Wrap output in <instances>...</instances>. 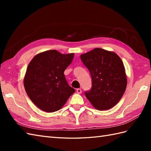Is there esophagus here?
Wrapping results in <instances>:
<instances>
[{"instance_id":"obj_1","label":"esophagus","mask_w":151,"mask_h":151,"mask_svg":"<svg viewBox=\"0 0 151 151\" xmlns=\"http://www.w3.org/2000/svg\"><path fill=\"white\" fill-rule=\"evenodd\" d=\"M76 92L78 93H79V94H81V93H82V89H80V88H78V89H76Z\"/></svg>"}]
</instances>
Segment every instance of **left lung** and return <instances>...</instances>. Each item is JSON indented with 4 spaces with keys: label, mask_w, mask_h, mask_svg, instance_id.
<instances>
[{
    "label": "left lung",
    "mask_w": 151,
    "mask_h": 151,
    "mask_svg": "<svg viewBox=\"0 0 151 151\" xmlns=\"http://www.w3.org/2000/svg\"><path fill=\"white\" fill-rule=\"evenodd\" d=\"M81 58L90 73L92 86L85 95L99 110L114 107L126 90L127 79L121 59L117 54L96 48L82 54Z\"/></svg>",
    "instance_id": "1"
}]
</instances>
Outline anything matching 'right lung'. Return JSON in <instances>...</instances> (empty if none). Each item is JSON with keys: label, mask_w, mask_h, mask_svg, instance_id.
<instances>
[{"label": "right lung", "mask_w": 151, "mask_h": 151, "mask_svg": "<svg viewBox=\"0 0 151 151\" xmlns=\"http://www.w3.org/2000/svg\"><path fill=\"white\" fill-rule=\"evenodd\" d=\"M73 58V53L62 54L50 50L37 54L28 64L24 78L25 91L41 110H59L75 92L64 75Z\"/></svg>", "instance_id": "obj_1"}]
</instances>
